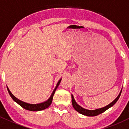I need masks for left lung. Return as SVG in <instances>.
Listing matches in <instances>:
<instances>
[{
	"label": "left lung",
	"mask_w": 129,
	"mask_h": 129,
	"mask_svg": "<svg viewBox=\"0 0 129 129\" xmlns=\"http://www.w3.org/2000/svg\"><path fill=\"white\" fill-rule=\"evenodd\" d=\"M121 92H122V91H120V93H119V95L117 96V98L115 99L112 102H111L110 104L107 105V106L101 108V109H96V110H87V109H84V108H82V107H80V105H79L77 104L76 103V102H75V100H74V97H73V95H72V105H73V107H74V109H75V110H77L78 112L80 113V114H83V115H87V116H90V117L96 116V115H99V114H102V113H103L104 112H105V110H107L108 109H109V108L111 107H112L113 105L115 104L117 102V101H118V99H119V97H120Z\"/></svg>",
	"instance_id": "left-lung-1"
}]
</instances>
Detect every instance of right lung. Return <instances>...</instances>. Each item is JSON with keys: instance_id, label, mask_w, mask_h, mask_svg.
<instances>
[{"instance_id": "add662e5", "label": "right lung", "mask_w": 129, "mask_h": 129, "mask_svg": "<svg viewBox=\"0 0 129 129\" xmlns=\"http://www.w3.org/2000/svg\"><path fill=\"white\" fill-rule=\"evenodd\" d=\"M60 81H61V79H60L59 81H58V83H57L56 87L55 88V89H54V91H53L52 93V95H51V96L50 97V98H49L47 101H45V102H42V103H40V104H27V103H26V102H22V101H20V100L18 99L17 98H16V97H15V96H14V95L11 93V92L9 90L8 87H7V90H8L9 94H10V97H12V99L14 100L15 102H17L18 104L20 105L22 107H23L24 109H26V110H30V111H39V110H44V109H47V108L49 107L50 105V104H51L52 102L53 96H54V93H55L57 88L58 87V85H59L60 83Z\"/></svg>"}]
</instances>
